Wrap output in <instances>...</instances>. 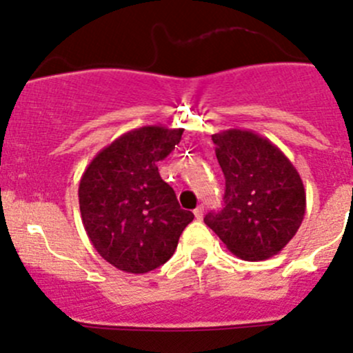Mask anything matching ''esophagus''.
<instances>
[{
  "label": "esophagus",
  "instance_id": "esophagus-1",
  "mask_svg": "<svg viewBox=\"0 0 353 353\" xmlns=\"http://www.w3.org/2000/svg\"><path fill=\"white\" fill-rule=\"evenodd\" d=\"M193 214H194V217H196L198 221H200V219L203 217V207H196V208H194V210H193Z\"/></svg>",
  "mask_w": 353,
  "mask_h": 353
}]
</instances>
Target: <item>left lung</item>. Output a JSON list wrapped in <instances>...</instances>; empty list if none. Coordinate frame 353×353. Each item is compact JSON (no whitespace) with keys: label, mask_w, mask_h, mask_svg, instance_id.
Wrapping results in <instances>:
<instances>
[{"label":"left lung","mask_w":353,"mask_h":353,"mask_svg":"<svg viewBox=\"0 0 353 353\" xmlns=\"http://www.w3.org/2000/svg\"><path fill=\"white\" fill-rule=\"evenodd\" d=\"M225 177L224 208L205 224L243 260L278 255L305 215V188L288 157L268 138L245 129L212 136Z\"/></svg>","instance_id":"left-lung-1"}]
</instances>
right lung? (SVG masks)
<instances>
[{
    "instance_id": "right-lung-1",
    "label": "right lung",
    "mask_w": 353,
    "mask_h": 353,
    "mask_svg": "<svg viewBox=\"0 0 353 353\" xmlns=\"http://www.w3.org/2000/svg\"><path fill=\"white\" fill-rule=\"evenodd\" d=\"M183 129L145 125L101 150L79 183L88 238L119 271L145 274L165 263L193 221L177 203L157 163L181 141Z\"/></svg>"
}]
</instances>
